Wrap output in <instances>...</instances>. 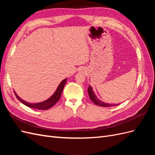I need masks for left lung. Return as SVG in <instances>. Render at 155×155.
Instances as JSON below:
<instances>
[{
    "label": "left lung",
    "instance_id": "8db88e82",
    "mask_svg": "<svg viewBox=\"0 0 155 155\" xmlns=\"http://www.w3.org/2000/svg\"><path fill=\"white\" fill-rule=\"evenodd\" d=\"M88 96L91 101L94 103V104L97 105H99L100 107H112V106H116L118 104H107V103H104L101 101H100L98 98L96 96L94 93L92 91V88L91 85H89L88 88Z\"/></svg>",
    "mask_w": 155,
    "mask_h": 155
}]
</instances>
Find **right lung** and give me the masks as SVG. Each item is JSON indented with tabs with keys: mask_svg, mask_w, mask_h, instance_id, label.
Instances as JSON below:
<instances>
[{
	"mask_svg": "<svg viewBox=\"0 0 155 155\" xmlns=\"http://www.w3.org/2000/svg\"><path fill=\"white\" fill-rule=\"evenodd\" d=\"M67 79H65L61 82L58 87L57 88V90L55 91V92L54 93V94L51 96L49 98V99H48L47 100H46L45 101L38 103V104H30V103L26 102L23 100H22L21 97H18L17 94L15 92V91H14V93H15V94L17 99L19 100L21 103H22L23 104L26 105L27 107H29L30 108H33V109H39V110L48 109L51 107H53L56 104V103H57L59 100L65 83H66V82H67Z\"/></svg>",
	"mask_w": 155,
	"mask_h": 155,
	"instance_id": "1",
	"label": "right lung"
}]
</instances>
